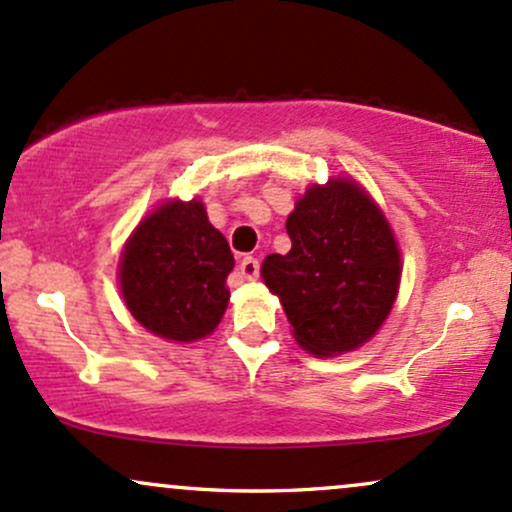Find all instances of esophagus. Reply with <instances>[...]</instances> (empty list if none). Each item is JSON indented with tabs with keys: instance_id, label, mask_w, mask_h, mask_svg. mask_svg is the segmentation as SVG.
I'll return each mask as SVG.
<instances>
[{
	"instance_id": "34e87169",
	"label": "esophagus",
	"mask_w": 512,
	"mask_h": 512,
	"mask_svg": "<svg viewBox=\"0 0 512 512\" xmlns=\"http://www.w3.org/2000/svg\"><path fill=\"white\" fill-rule=\"evenodd\" d=\"M239 273L244 275L246 280H256L258 273H261V263L254 256H244L239 263Z\"/></svg>"
}]
</instances>
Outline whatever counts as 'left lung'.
<instances>
[{"instance_id":"left-lung-1","label":"left lung","mask_w":512,"mask_h":512,"mask_svg":"<svg viewBox=\"0 0 512 512\" xmlns=\"http://www.w3.org/2000/svg\"><path fill=\"white\" fill-rule=\"evenodd\" d=\"M285 227L292 249L266 256L261 275L295 341L317 358L360 348L399 292L401 254L387 217L360 183L331 179L304 191Z\"/></svg>"}]
</instances>
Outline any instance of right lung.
Wrapping results in <instances>:
<instances>
[{
	"label": "right lung",
	"instance_id": "obj_1",
	"mask_svg": "<svg viewBox=\"0 0 512 512\" xmlns=\"http://www.w3.org/2000/svg\"><path fill=\"white\" fill-rule=\"evenodd\" d=\"M234 256L198 198L166 200L125 244L118 280L130 314L157 336L191 343L215 331Z\"/></svg>",
	"mask_w": 512,
	"mask_h": 512
}]
</instances>
